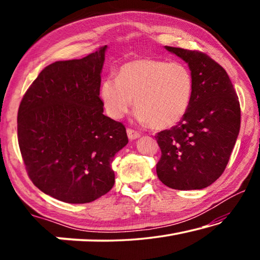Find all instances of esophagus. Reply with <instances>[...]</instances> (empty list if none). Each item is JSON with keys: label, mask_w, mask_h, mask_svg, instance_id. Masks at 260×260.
<instances>
[{"label": "esophagus", "mask_w": 260, "mask_h": 260, "mask_svg": "<svg viewBox=\"0 0 260 260\" xmlns=\"http://www.w3.org/2000/svg\"><path fill=\"white\" fill-rule=\"evenodd\" d=\"M127 135H128V138L131 139V140H134V139H138V138H140V133L138 131H134V129H132V128H127Z\"/></svg>", "instance_id": "esophagus-1"}]
</instances>
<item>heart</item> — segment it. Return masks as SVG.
I'll return each instance as SVG.
<instances>
[{"mask_svg": "<svg viewBox=\"0 0 260 260\" xmlns=\"http://www.w3.org/2000/svg\"><path fill=\"white\" fill-rule=\"evenodd\" d=\"M192 93L193 77L186 64L153 58L127 61L117 78H105L100 88L109 117H124L134 99L136 116L155 129L171 128L181 121Z\"/></svg>", "mask_w": 260, "mask_h": 260, "instance_id": "b5f03b06", "label": "heart"}]
</instances>
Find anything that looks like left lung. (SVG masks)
Segmentation results:
<instances>
[{
  "mask_svg": "<svg viewBox=\"0 0 260 260\" xmlns=\"http://www.w3.org/2000/svg\"><path fill=\"white\" fill-rule=\"evenodd\" d=\"M165 48L188 63L193 93L181 121L155 136L161 151L156 172L172 189H203L230 160L241 125L239 98L225 69L205 52Z\"/></svg>",
  "mask_w": 260,
  "mask_h": 260,
  "instance_id": "obj_1",
  "label": "left lung"
}]
</instances>
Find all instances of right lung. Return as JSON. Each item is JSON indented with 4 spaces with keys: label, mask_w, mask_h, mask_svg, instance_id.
Segmentation results:
<instances>
[{
    "label": "right lung",
    "mask_w": 260,
    "mask_h": 260,
    "mask_svg": "<svg viewBox=\"0 0 260 260\" xmlns=\"http://www.w3.org/2000/svg\"><path fill=\"white\" fill-rule=\"evenodd\" d=\"M105 49L48 65L18 109V144L28 178L65 203H89L111 190V162L128 142L125 126L103 114Z\"/></svg>",
    "instance_id": "add662e5"
}]
</instances>
